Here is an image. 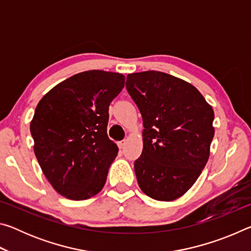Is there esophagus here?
<instances>
[{
    "label": "esophagus",
    "mask_w": 251,
    "mask_h": 251,
    "mask_svg": "<svg viewBox=\"0 0 251 251\" xmlns=\"http://www.w3.org/2000/svg\"><path fill=\"white\" fill-rule=\"evenodd\" d=\"M117 145H118V147H120V150H123V148L125 147V145H126V141H121V142H118L117 143Z\"/></svg>",
    "instance_id": "obj_1"
}]
</instances>
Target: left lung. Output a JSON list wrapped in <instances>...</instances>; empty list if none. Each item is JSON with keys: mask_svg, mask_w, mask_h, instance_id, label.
Instances as JSON below:
<instances>
[{"mask_svg": "<svg viewBox=\"0 0 251 251\" xmlns=\"http://www.w3.org/2000/svg\"><path fill=\"white\" fill-rule=\"evenodd\" d=\"M126 88L143 117V151L135 160L147 196L171 201L182 196L209 158L214 110L192 84L163 72L127 75Z\"/></svg>", "mask_w": 251, "mask_h": 251, "instance_id": "1", "label": "left lung"}]
</instances>
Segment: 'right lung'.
Listing matches in <instances>:
<instances>
[{"instance_id":"add662e5","label":"right lung","mask_w":251,"mask_h":251,"mask_svg":"<svg viewBox=\"0 0 251 251\" xmlns=\"http://www.w3.org/2000/svg\"><path fill=\"white\" fill-rule=\"evenodd\" d=\"M125 76L86 71L53 87L37 104L31 122L34 152L58 194L84 201L103 188L118 147L107 136L108 106Z\"/></svg>"}]
</instances>
